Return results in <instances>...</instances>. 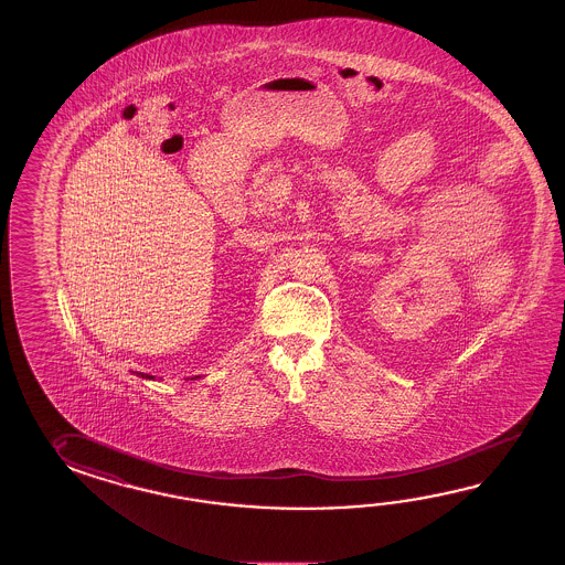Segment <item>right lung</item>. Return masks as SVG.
<instances>
[{"label":"right lung","instance_id":"obj_1","mask_svg":"<svg viewBox=\"0 0 565 565\" xmlns=\"http://www.w3.org/2000/svg\"><path fill=\"white\" fill-rule=\"evenodd\" d=\"M137 376H140V379H149V381L154 379V376H149V374H145V372H137ZM195 379H199V376H195ZM195 379H191V381H195Z\"/></svg>","mask_w":565,"mask_h":565}]
</instances>
